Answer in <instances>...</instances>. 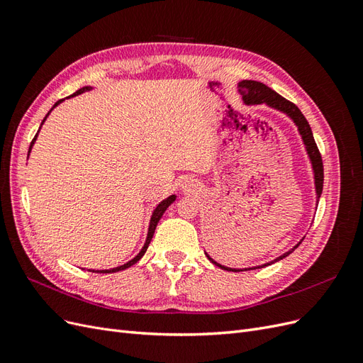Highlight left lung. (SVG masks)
<instances>
[{
  "mask_svg": "<svg viewBox=\"0 0 363 363\" xmlns=\"http://www.w3.org/2000/svg\"><path fill=\"white\" fill-rule=\"evenodd\" d=\"M239 92L240 95H242L244 101L247 104H262V103H267L268 106L274 107V108H279L280 112H284L286 115H289L294 123L296 124V127H298L300 130V135L303 138V142L304 145L307 148V152H309V157L312 160V167H313V172H315V186H316V199L320 200L321 196V192H323V183H324V167H323V157H321V152L320 150H318L316 147V142L313 139V135H312V128L309 125V123H307V119L304 118V115L301 113V111L298 107H296L294 103H291L289 100H286V98H283L281 95H279L276 91H272L271 87H268L267 84H263L260 82H255V80H244L239 83ZM301 242L296 244L291 251L284 252L283 256L277 257L276 260H272L269 263H265V265L262 267H268L271 265V263L274 262H279L281 259H284L286 256H289L291 252L298 247ZM208 260H211L212 263H215L216 267L223 268L225 271H242V269H233V268H225L223 265H219V263H216L211 256H207ZM262 267H257V268H262Z\"/></svg>",
  "mask_w": 363,
  "mask_h": 363,
  "instance_id": "obj_1",
  "label": "left lung"
}]
</instances>
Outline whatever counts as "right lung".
Listing matches in <instances>:
<instances>
[{
	"label": "right lung",
	"instance_id": "obj_1",
	"mask_svg": "<svg viewBox=\"0 0 363 363\" xmlns=\"http://www.w3.org/2000/svg\"><path fill=\"white\" fill-rule=\"evenodd\" d=\"M84 91H89V87H83V89H79L77 91L75 94H72L71 96H75V95H79V94H83ZM62 101V100H60ZM60 101H57L56 104H54V107H56ZM45 121V119H43ZM42 121V123H43ZM36 136H38V133H36ZM36 136L33 138V140H31V144H30V150H31V147H33V142L36 140ZM30 150H28V152H30ZM175 200V195H171V196H168L167 200H163L157 207H156V211L152 212V216H151V221H150V228H148V236H147V240H145V245L142 247V250H140V252L139 255L135 257V259H131L130 262H127V263H124V265H121V267H118V268H112V269H101V271H92V272H100V274H108V272H118V271H123V269H125V268H130L131 265H135L136 262H139L140 260V257L145 255V251H147V248H148V245H150V242H151V239H152V235H155V230H156V227H157V223L160 221V218H162V215L164 213V211H167L168 208V206L172 203ZM91 271V269H89Z\"/></svg>",
	"mask_w": 363,
	"mask_h": 363
}]
</instances>
